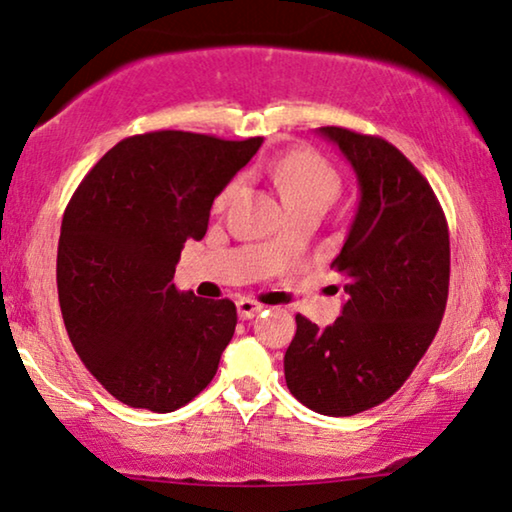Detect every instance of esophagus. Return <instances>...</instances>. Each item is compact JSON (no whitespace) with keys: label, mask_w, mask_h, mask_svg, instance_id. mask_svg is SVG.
Listing matches in <instances>:
<instances>
[{"label":"esophagus","mask_w":512,"mask_h":512,"mask_svg":"<svg viewBox=\"0 0 512 512\" xmlns=\"http://www.w3.org/2000/svg\"><path fill=\"white\" fill-rule=\"evenodd\" d=\"M264 308H266V305L255 301V299H239V301H236V310H239V317H241V319L255 317V315H259V312H262Z\"/></svg>","instance_id":"34e87169"}]
</instances>
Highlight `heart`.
Instances as JSON below:
<instances>
[{"label": "heart", "instance_id": "obj_1", "mask_svg": "<svg viewBox=\"0 0 512 512\" xmlns=\"http://www.w3.org/2000/svg\"><path fill=\"white\" fill-rule=\"evenodd\" d=\"M269 172L289 207L326 209L340 193V174L322 154L312 149L287 151L269 165ZM241 179H234L213 200V211H225L239 193Z\"/></svg>", "mask_w": 512, "mask_h": 512}]
</instances>
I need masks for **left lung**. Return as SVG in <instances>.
<instances>
[{"mask_svg": "<svg viewBox=\"0 0 512 512\" xmlns=\"http://www.w3.org/2000/svg\"><path fill=\"white\" fill-rule=\"evenodd\" d=\"M319 133L338 144L361 186L331 264L347 303L326 329L296 315L285 379L317 414L354 416L391 398L432 345L448 301L451 241L432 186L398 147L340 126Z\"/></svg>", "mask_w": 512, "mask_h": 512, "instance_id": "obj_1", "label": "left lung"}]
</instances>
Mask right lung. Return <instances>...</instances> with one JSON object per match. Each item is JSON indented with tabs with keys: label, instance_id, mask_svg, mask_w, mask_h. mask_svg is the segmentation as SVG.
Segmentation results:
<instances>
[{
	"label": "right lung",
	"instance_id": "add662e5",
	"mask_svg": "<svg viewBox=\"0 0 512 512\" xmlns=\"http://www.w3.org/2000/svg\"><path fill=\"white\" fill-rule=\"evenodd\" d=\"M262 137L154 131L121 140L64 211L57 292L68 338L105 391L167 414L200 395L230 345L236 305L174 285L181 248L207 234L216 195Z\"/></svg>",
	"mask_w": 512,
	"mask_h": 512
}]
</instances>
